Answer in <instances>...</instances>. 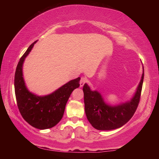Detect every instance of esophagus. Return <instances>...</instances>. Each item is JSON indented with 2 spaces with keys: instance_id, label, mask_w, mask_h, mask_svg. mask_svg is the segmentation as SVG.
<instances>
[{
  "instance_id": "esophagus-1",
  "label": "esophagus",
  "mask_w": 159,
  "mask_h": 159,
  "mask_svg": "<svg viewBox=\"0 0 159 159\" xmlns=\"http://www.w3.org/2000/svg\"><path fill=\"white\" fill-rule=\"evenodd\" d=\"M88 81V79L86 77H81V79H80V87H83V85H84L85 83H87Z\"/></svg>"
}]
</instances>
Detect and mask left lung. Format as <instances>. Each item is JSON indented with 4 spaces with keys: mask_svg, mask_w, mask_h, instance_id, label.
<instances>
[{
    "mask_svg": "<svg viewBox=\"0 0 159 159\" xmlns=\"http://www.w3.org/2000/svg\"><path fill=\"white\" fill-rule=\"evenodd\" d=\"M144 72L134 96L130 102L109 106L98 91H92L86 83L83 85L85 111L90 124L97 130H109L120 128L133 117L140 100Z\"/></svg>",
    "mask_w": 159,
    "mask_h": 159,
    "instance_id": "left-lung-1",
    "label": "left lung"
}]
</instances>
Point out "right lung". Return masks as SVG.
Instances as JSON below:
<instances>
[{
    "label": "right lung",
    "instance_id": "1",
    "mask_svg": "<svg viewBox=\"0 0 159 159\" xmlns=\"http://www.w3.org/2000/svg\"><path fill=\"white\" fill-rule=\"evenodd\" d=\"M36 42L19 61L15 74V92L19 111L24 119L33 127L44 130L54 127L62 118L66 102L73 90L79 87L80 78L71 80L49 95L39 97L29 92L23 79L22 65Z\"/></svg>",
    "mask_w": 159,
    "mask_h": 159
}]
</instances>
